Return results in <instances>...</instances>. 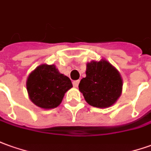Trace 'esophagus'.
<instances>
[{
    "label": "esophagus",
    "mask_w": 151,
    "mask_h": 151,
    "mask_svg": "<svg viewBox=\"0 0 151 151\" xmlns=\"http://www.w3.org/2000/svg\"><path fill=\"white\" fill-rule=\"evenodd\" d=\"M79 83H80V81H73V86L75 88H77L78 86H79Z\"/></svg>",
    "instance_id": "esophagus-1"
}]
</instances>
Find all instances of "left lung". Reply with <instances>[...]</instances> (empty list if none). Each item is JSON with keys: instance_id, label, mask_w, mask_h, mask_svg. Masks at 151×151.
I'll return each instance as SVG.
<instances>
[{"instance_id": "left-lung-1", "label": "left lung", "mask_w": 151, "mask_h": 151, "mask_svg": "<svg viewBox=\"0 0 151 151\" xmlns=\"http://www.w3.org/2000/svg\"><path fill=\"white\" fill-rule=\"evenodd\" d=\"M86 76L79 89L89 105L105 109L114 104L122 90L121 75L108 61H92L86 65Z\"/></svg>"}]
</instances>
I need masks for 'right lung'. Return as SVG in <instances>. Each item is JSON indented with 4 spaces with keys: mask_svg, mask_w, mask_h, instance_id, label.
<instances>
[{
    "mask_svg": "<svg viewBox=\"0 0 151 151\" xmlns=\"http://www.w3.org/2000/svg\"><path fill=\"white\" fill-rule=\"evenodd\" d=\"M69 77L61 74L55 65H38L29 74L26 82L30 100L44 109L57 108L65 92L72 88Z\"/></svg>",
    "mask_w": 151,
    "mask_h": 151,
    "instance_id": "obj_1",
    "label": "right lung"
}]
</instances>
